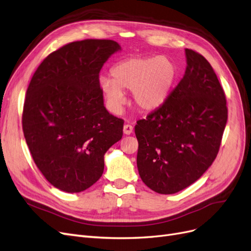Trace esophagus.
<instances>
[{"mask_svg": "<svg viewBox=\"0 0 251 251\" xmlns=\"http://www.w3.org/2000/svg\"><path fill=\"white\" fill-rule=\"evenodd\" d=\"M132 130H133V127H132V125H130V124H125L124 125V133L125 134H130L131 132H132Z\"/></svg>", "mask_w": 251, "mask_h": 251, "instance_id": "1", "label": "esophagus"}]
</instances>
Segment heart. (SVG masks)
Returning <instances> with one entry per match:
<instances>
[{
  "label": "heart",
  "mask_w": 251,
  "mask_h": 251,
  "mask_svg": "<svg viewBox=\"0 0 251 251\" xmlns=\"http://www.w3.org/2000/svg\"><path fill=\"white\" fill-rule=\"evenodd\" d=\"M111 76H102L100 86L112 110L121 111L125 103L123 92L131 91L136 106L152 111L168 99L178 78V68L167 56L131 57L117 63Z\"/></svg>",
  "instance_id": "heart-1"
}]
</instances>
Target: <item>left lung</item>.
Returning <instances> with one entry per match:
<instances>
[{
	"mask_svg": "<svg viewBox=\"0 0 251 251\" xmlns=\"http://www.w3.org/2000/svg\"><path fill=\"white\" fill-rule=\"evenodd\" d=\"M185 55L180 82L134 127L141 178L166 195L189 187L213 164L227 122L225 94L211 63L191 49Z\"/></svg>",
	"mask_w": 251,
	"mask_h": 251,
	"instance_id": "8db88e82",
	"label": "left lung"
}]
</instances>
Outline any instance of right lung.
<instances>
[{"label": "right lung", "instance_id": "1", "mask_svg": "<svg viewBox=\"0 0 251 251\" xmlns=\"http://www.w3.org/2000/svg\"><path fill=\"white\" fill-rule=\"evenodd\" d=\"M121 47L84 39L49 54L32 76L22 124L31 155L55 188L82 192L103 174L104 154L122 139L124 120L103 103L99 73Z\"/></svg>", "mask_w": 251, "mask_h": 251}]
</instances>
